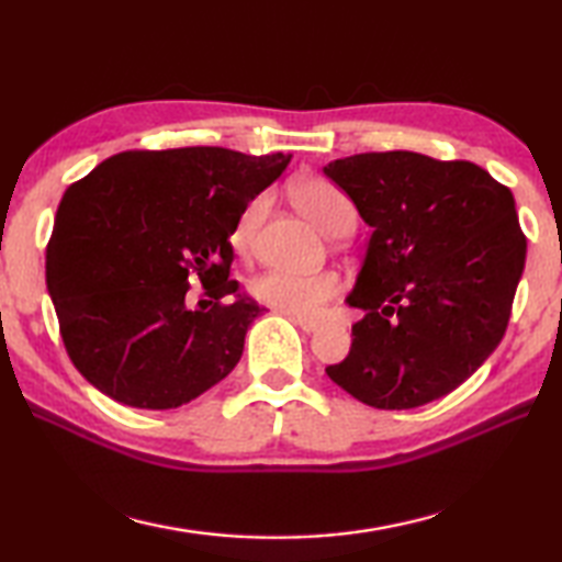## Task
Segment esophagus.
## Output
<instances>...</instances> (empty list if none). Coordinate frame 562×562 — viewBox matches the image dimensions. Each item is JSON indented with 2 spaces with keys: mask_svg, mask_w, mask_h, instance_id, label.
<instances>
[{
  "mask_svg": "<svg viewBox=\"0 0 562 562\" xmlns=\"http://www.w3.org/2000/svg\"><path fill=\"white\" fill-rule=\"evenodd\" d=\"M291 321H293V323H296V326H299L301 330H306V333H313V330H318V323H316V321H311V318L291 316Z\"/></svg>",
  "mask_w": 562,
  "mask_h": 562,
  "instance_id": "obj_1",
  "label": "esophagus"
}]
</instances>
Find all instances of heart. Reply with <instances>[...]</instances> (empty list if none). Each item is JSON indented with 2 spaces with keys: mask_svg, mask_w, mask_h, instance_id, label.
Listing matches in <instances>:
<instances>
[{
  "mask_svg": "<svg viewBox=\"0 0 562 562\" xmlns=\"http://www.w3.org/2000/svg\"><path fill=\"white\" fill-rule=\"evenodd\" d=\"M293 202L308 220L328 236H348L358 224V206L350 194L326 177H303L293 184ZM266 210H269V194H259L244 206L239 220L232 229V244L236 251L246 254L254 244V234L259 229ZM251 296L271 306L273 311L289 313V316L311 318L318 316L326 303L342 293V279L336 271L318 273H293L281 269H266L254 276L249 283Z\"/></svg>",
  "mask_w": 562,
  "mask_h": 562,
  "instance_id": "obj_1",
  "label": "heart"
}]
</instances>
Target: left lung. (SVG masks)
Returning <instances> with one entry per match:
<instances>
[{"label":"left lung","mask_w":562,"mask_h":562,"mask_svg":"<svg viewBox=\"0 0 562 562\" xmlns=\"http://www.w3.org/2000/svg\"><path fill=\"white\" fill-rule=\"evenodd\" d=\"M372 226L348 303L366 311L328 378L378 409L449 395L504 338L526 266L514 194L484 167L409 150L323 167Z\"/></svg>","instance_id":"obj_1"}]
</instances>
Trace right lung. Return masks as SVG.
Listing matches in <instances>:
<instances>
[{"instance_id": "add662e5", "label": "right lung", "mask_w": 562, "mask_h": 562, "mask_svg": "<svg viewBox=\"0 0 562 562\" xmlns=\"http://www.w3.org/2000/svg\"><path fill=\"white\" fill-rule=\"evenodd\" d=\"M291 155L127 150L68 187L46 286L76 370L115 402L175 409L234 370L261 306L229 279L232 229ZM202 282L192 312L186 291Z\"/></svg>"}]
</instances>
